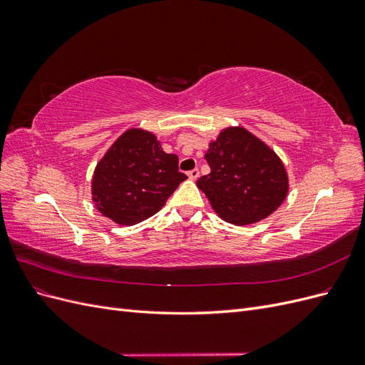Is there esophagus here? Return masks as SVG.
Listing matches in <instances>:
<instances>
[{"label":"esophagus","mask_w":365,"mask_h":365,"mask_svg":"<svg viewBox=\"0 0 365 365\" xmlns=\"http://www.w3.org/2000/svg\"><path fill=\"white\" fill-rule=\"evenodd\" d=\"M187 176H189V178H190L192 181H196L197 178H200V170L193 169V170H190V172H187Z\"/></svg>","instance_id":"esophagus-1"}]
</instances>
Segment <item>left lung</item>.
<instances>
[{
  "label": "left lung",
  "mask_w": 365,
  "mask_h": 365,
  "mask_svg": "<svg viewBox=\"0 0 365 365\" xmlns=\"http://www.w3.org/2000/svg\"><path fill=\"white\" fill-rule=\"evenodd\" d=\"M208 175L196 181L225 222L248 225L277 210L289 192L284 164L267 143L242 126H228L210 141Z\"/></svg>",
  "instance_id": "obj_1"
}]
</instances>
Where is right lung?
I'll return each mask as SVG.
<instances>
[{"mask_svg":"<svg viewBox=\"0 0 365 365\" xmlns=\"http://www.w3.org/2000/svg\"><path fill=\"white\" fill-rule=\"evenodd\" d=\"M185 180L178 157L165 153L155 134L130 128L97 163L91 195L103 216L118 225H135L158 213Z\"/></svg>","mask_w":365,"mask_h":365,"instance_id":"obj_1","label":"right lung"}]
</instances>
